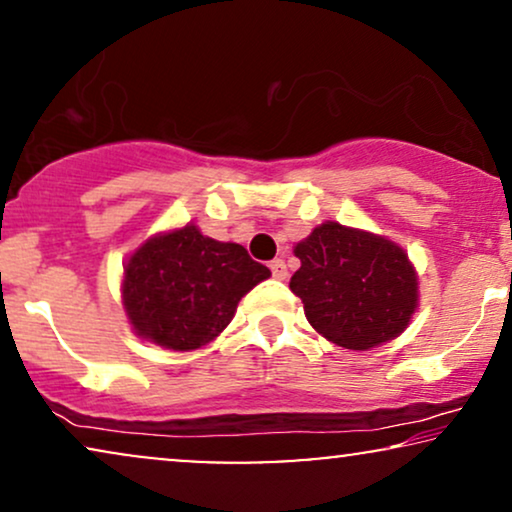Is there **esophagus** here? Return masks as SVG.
I'll return each mask as SVG.
<instances>
[{
  "label": "esophagus",
  "mask_w": 512,
  "mask_h": 512,
  "mask_svg": "<svg viewBox=\"0 0 512 512\" xmlns=\"http://www.w3.org/2000/svg\"><path fill=\"white\" fill-rule=\"evenodd\" d=\"M270 273L275 280H287V263L282 258H275V261H270Z\"/></svg>",
  "instance_id": "obj_1"
}]
</instances>
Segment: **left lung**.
<instances>
[{"label": "left lung", "mask_w": 512, "mask_h": 512, "mask_svg": "<svg viewBox=\"0 0 512 512\" xmlns=\"http://www.w3.org/2000/svg\"><path fill=\"white\" fill-rule=\"evenodd\" d=\"M289 289L308 323L332 344L368 351L399 337L418 308V277L401 246L339 223L296 244Z\"/></svg>", "instance_id": "left-lung-1"}]
</instances>
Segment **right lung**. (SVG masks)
<instances>
[{
    "instance_id": "right-lung-1",
    "label": "right lung",
    "mask_w": 512,
    "mask_h": 512,
    "mask_svg": "<svg viewBox=\"0 0 512 512\" xmlns=\"http://www.w3.org/2000/svg\"><path fill=\"white\" fill-rule=\"evenodd\" d=\"M270 277L242 244L216 242L194 225L142 244L125 263L123 306L140 337L192 351L225 330L239 299Z\"/></svg>"
}]
</instances>
